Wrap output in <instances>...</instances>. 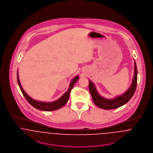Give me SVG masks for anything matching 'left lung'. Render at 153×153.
Segmentation results:
<instances>
[{
	"mask_svg": "<svg viewBox=\"0 0 153 153\" xmlns=\"http://www.w3.org/2000/svg\"><path fill=\"white\" fill-rule=\"evenodd\" d=\"M137 68L134 61V74L130 87L122 95L117 96L112 99H107L99 95L94 83L89 80V89L95 104L104 109L117 108L126 104L134 94L137 85Z\"/></svg>",
	"mask_w": 153,
	"mask_h": 153,
	"instance_id": "obj_1",
	"label": "left lung"
}]
</instances>
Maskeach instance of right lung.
I'll return each instance as SVG.
<instances>
[{
  "label": "right lung",
  "instance_id": "1",
  "mask_svg": "<svg viewBox=\"0 0 153 153\" xmlns=\"http://www.w3.org/2000/svg\"><path fill=\"white\" fill-rule=\"evenodd\" d=\"M79 79V76L78 75L76 76L71 81L69 88L68 91L64 93V94L62 95L60 98H59L58 100L52 102H41V101H37L33 99H32L31 97H30L29 95H27L26 92L23 89L22 85L21 84L19 79V75H18V71H17V81L19 85V87L21 89V91L22 92L23 95L25 99L27 100V102H29L30 104L36 108V109H39L41 111H55L57 109H59L61 107H62L66 103L68 102L70 93L73 88L74 85L75 83L78 81Z\"/></svg>",
  "mask_w": 153,
  "mask_h": 153
}]
</instances>
